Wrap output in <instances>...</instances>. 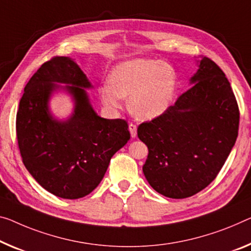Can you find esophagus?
Wrapping results in <instances>:
<instances>
[{
  "label": "esophagus",
  "mask_w": 251,
  "mask_h": 251,
  "mask_svg": "<svg viewBox=\"0 0 251 251\" xmlns=\"http://www.w3.org/2000/svg\"><path fill=\"white\" fill-rule=\"evenodd\" d=\"M129 131L131 133V137L134 138L137 136V126L134 123H129Z\"/></svg>",
  "instance_id": "1"
}]
</instances>
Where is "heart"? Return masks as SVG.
<instances>
[{
  "label": "heart",
  "mask_w": 251,
  "mask_h": 251,
  "mask_svg": "<svg viewBox=\"0 0 251 251\" xmlns=\"http://www.w3.org/2000/svg\"><path fill=\"white\" fill-rule=\"evenodd\" d=\"M178 80L175 69L164 61L132 59L111 72L110 80L99 88L102 103L111 110L120 109L129 98V109L141 120L161 117L174 103Z\"/></svg>",
  "instance_id": "heart-1"
}]
</instances>
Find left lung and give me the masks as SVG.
<instances>
[{
	"label": "left lung",
	"mask_w": 251,
	"mask_h": 251,
	"mask_svg": "<svg viewBox=\"0 0 251 251\" xmlns=\"http://www.w3.org/2000/svg\"><path fill=\"white\" fill-rule=\"evenodd\" d=\"M192 87L167 112L138 126L148 147L142 167L153 190L185 199L204 190L230 155L238 137L239 109L225 73L202 57Z\"/></svg>",
	"instance_id": "1"
}]
</instances>
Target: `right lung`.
Instances as JSON below:
<instances>
[{
  "instance_id": "right-lung-1",
  "label": "right lung",
  "mask_w": 251,
  "mask_h": 251,
  "mask_svg": "<svg viewBox=\"0 0 251 251\" xmlns=\"http://www.w3.org/2000/svg\"><path fill=\"white\" fill-rule=\"evenodd\" d=\"M92 87L74 60L55 57L34 73L19 104L17 138L23 164L46 191L61 199H80L94 191L111 158L130 139L126 121L95 112L86 92ZM58 90L75 102L65 121L50 112V99Z\"/></svg>"
}]
</instances>
